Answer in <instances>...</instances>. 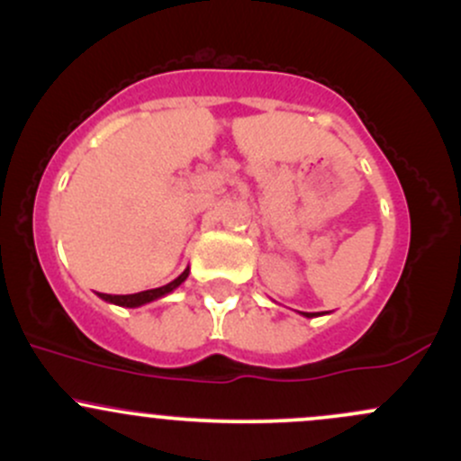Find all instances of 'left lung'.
Returning <instances> with one entry per match:
<instances>
[{"instance_id": "left-lung-1", "label": "left lung", "mask_w": 461, "mask_h": 461, "mask_svg": "<svg viewBox=\"0 0 461 461\" xmlns=\"http://www.w3.org/2000/svg\"><path fill=\"white\" fill-rule=\"evenodd\" d=\"M304 317H317V315H323V312H302Z\"/></svg>"}]
</instances>
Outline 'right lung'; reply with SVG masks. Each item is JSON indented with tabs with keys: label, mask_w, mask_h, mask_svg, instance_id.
<instances>
[{
	"label": "right lung",
	"mask_w": 461,
	"mask_h": 461,
	"mask_svg": "<svg viewBox=\"0 0 461 461\" xmlns=\"http://www.w3.org/2000/svg\"><path fill=\"white\" fill-rule=\"evenodd\" d=\"M188 273H190V269H185L179 277H175L173 282H168V285H164V286H159V288H150V291L135 293V295H107V293H98V295H100V300L109 302V304L124 306V308H138V306L149 304V302L159 300V297L168 295V293H173L176 286L184 285L185 277H188Z\"/></svg>",
	"instance_id": "add662e5"
}]
</instances>
